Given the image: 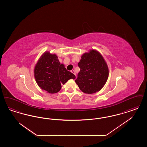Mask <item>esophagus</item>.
Returning <instances> with one entry per match:
<instances>
[{
    "label": "esophagus",
    "instance_id": "1",
    "mask_svg": "<svg viewBox=\"0 0 147 147\" xmlns=\"http://www.w3.org/2000/svg\"><path fill=\"white\" fill-rule=\"evenodd\" d=\"M71 72L72 73H73V74H74L75 76H76V73H75V71L73 70H73H71Z\"/></svg>",
    "mask_w": 147,
    "mask_h": 147
}]
</instances>
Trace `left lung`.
<instances>
[{"label":"left lung","instance_id":"obj_1","mask_svg":"<svg viewBox=\"0 0 147 147\" xmlns=\"http://www.w3.org/2000/svg\"><path fill=\"white\" fill-rule=\"evenodd\" d=\"M78 65L80 70L75 80L79 89L86 94L100 91L109 77V69L103 57L95 50L85 53Z\"/></svg>","mask_w":147,"mask_h":147}]
</instances>
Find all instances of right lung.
I'll use <instances>...</instances> for the list:
<instances>
[{
  "label": "right lung",
  "mask_w": 147,
  "mask_h": 147,
  "mask_svg": "<svg viewBox=\"0 0 147 147\" xmlns=\"http://www.w3.org/2000/svg\"><path fill=\"white\" fill-rule=\"evenodd\" d=\"M36 83L42 90L51 94L58 92L70 79L76 76L61 64L55 54L44 53L36 64L34 69Z\"/></svg>",
  "instance_id": "obj_1"
}]
</instances>
